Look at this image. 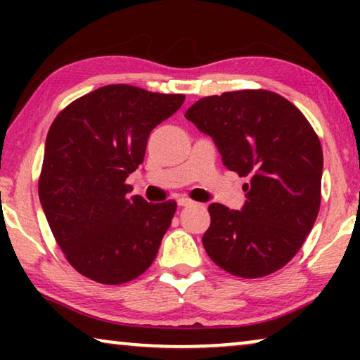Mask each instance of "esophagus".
<instances>
[{"mask_svg":"<svg viewBox=\"0 0 360 360\" xmlns=\"http://www.w3.org/2000/svg\"><path fill=\"white\" fill-rule=\"evenodd\" d=\"M176 203H179V206H191V205H195V201L186 198V196H181V198H179V201H176Z\"/></svg>","mask_w":360,"mask_h":360,"instance_id":"esophagus-1","label":"esophagus"}]
</instances>
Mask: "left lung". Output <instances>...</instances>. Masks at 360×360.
<instances>
[{"mask_svg": "<svg viewBox=\"0 0 360 360\" xmlns=\"http://www.w3.org/2000/svg\"><path fill=\"white\" fill-rule=\"evenodd\" d=\"M185 117L214 141L229 170L249 179L243 210L208 206L206 254L236 277L277 272L302 248L319 211L323 149L316 132L297 106L267 90L201 98Z\"/></svg>", "mask_w": 360, "mask_h": 360, "instance_id": "left-lung-1", "label": "left lung"}]
</instances>
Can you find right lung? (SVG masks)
Masks as SVG:
<instances>
[{
  "label": "right lung",
  "instance_id": "add662e5",
  "mask_svg": "<svg viewBox=\"0 0 360 360\" xmlns=\"http://www.w3.org/2000/svg\"><path fill=\"white\" fill-rule=\"evenodd\" d=\"M185 95L106 85L70 103L49 129L39 198L53 238L78 274L121 285L144 274L159 252L176 203L129 195L157 124Z\"/></svg>",
  "mask_w": 360,
  "mask_h": 360
}]
</instances>
